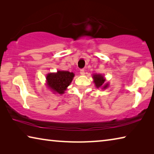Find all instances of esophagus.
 Listing matches in <instances>:
<instances>
[{"label": "esophagus", "instance_id": "1", "mask_svg": "<svg viewBox=\"0 0 154 154\" xmlns=\"http://www.w3.org/2000/svg\"><path fill=\"white\" fill-rule=\"evenodd\" d=\"M80 74H81V75H85V69H80Z\"/></svg>", "mask_w": 154, "mask_h": 154}]
</instances>
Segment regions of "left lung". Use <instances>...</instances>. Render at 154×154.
I'll return each instance as SVG.
<instances>
[{"label":"left lung","mask_w":154,"mask_h":154,"mask_svg":"<svg viewBox=\"0 0 154 154\" xmlns=\"http://www.w3.org/2000/svg\"><path fill=\"white\" fill-rule=\"evenodd\" d=\"M93 82L95 83L97 88H100L102 87L103 89H106V88L108 87L109 84L108 83H105L106 81V79H104L103 75L101 74H94L93 75Z\"/></svg>","instance_id":"8db88e82"}]
</instances>
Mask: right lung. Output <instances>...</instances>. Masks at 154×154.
Wrapping results in <instances>:
<instances>
[{
	"label": "right lung",
	"mask_w": 154,
	"mask_h": 154,
	"mask_svg": "<svg viewBox=\"0 0 154 154\" xmlns=\"http://www.w3.org/2000/svg\"><path fill=\"white\" fill-rule=\"evenodd\" d=\"M74 77V73L67 71H57L56 73H49L46 77L47 85L54 93L62 95L72 82Z\"/></svg>",
	"instance_id": "right-lung-1"
}]
</instances>
